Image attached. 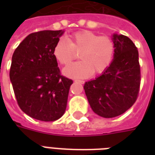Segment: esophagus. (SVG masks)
I'll list each match as a JSON object with an SVG mask.
<instances>
[{
    "mask_svg": "<svg viewBox=\"0 0 155 155\" xmlns=\"http://www.w3.org/2000/svg\"><path fill=\"white\" fill-rule=\"evenodd\" d=\"M75 82H78V83H80V84H84V80H75Z\"/></svg>",
    "mask_w": 155,
    "mask_h": 155,
    "instance_id": "34e87169",
    "label": "esophagus"
}]
</instances>
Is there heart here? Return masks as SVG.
<instances>
[{"label": "heart", "instance_id": "obj_1", "mask_svg": "<svg viewBox=\"0 0 155 155\" xmlns=\"http://www.w3.org/2000/svg\"><path fill=\"white\" fill-rule=\"evenodd\" d=\"M80 53L81 61L72 63L63 69V74L71 78H86L101 74L107 70L113 61L115 45L108 36H100L89 30L76 32L69 41L60 38L53 49L55 59L62 65H68Z\"/></svg>", "mask_w": 155, "mask_h": 155}]
</instances>
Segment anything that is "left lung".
<instances>
[{"label":"left lung","instance_id":"8db88e82","mask_svg":"<svg viewBox=\"0 0 155 155\" xmlns=\"http://www.w3.org/2000/svg\"><path fill=\"white\" fill-rule=\"evenodd\" d=\"M115 52L110 66L95 80L84 85L95 113L104 118L121 115L132 107L139 93L141 71L138 51L123 35H113Z\"/></svg>","mask_w":155,"mask_h":155}]
</instances>
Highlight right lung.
Returning <instances> with one entry per match:
<instances>
[{
	"label": "right lung",
	"mask_w": 155,
	"mask_h": 155,
	"mask_svg": "<svg viewBox=\"0 0 155 155\" xmlns=\"http://www.w3.org/2000/svg\"><path fill=\"white\" fill-rule=\"evenodd\" d=\"M63 30L32 33L13 52L9 78L17 102L32 118L54 121L64 114L73 81L61 75L53 49Z\"/></svg>",
	"instance_id": "obj_1"
}]
</instances>
